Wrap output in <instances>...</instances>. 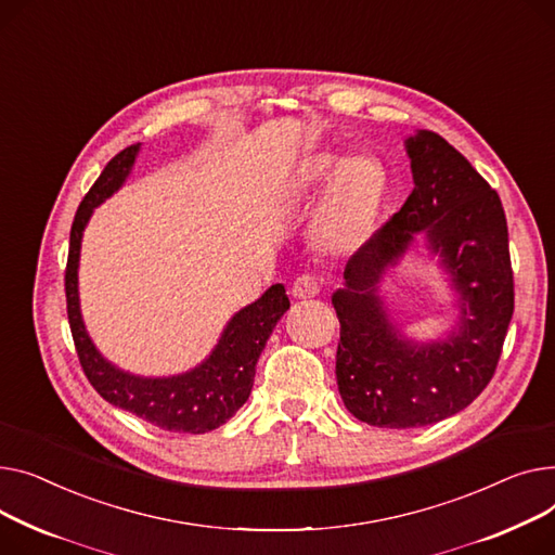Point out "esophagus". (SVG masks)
I'll return each instance as SVG.
<instances>
[{
    "label": "esophagus",
    "mask_w": 555,
    "mask_h": 555,
    "mask_svg": "<svg viewBox=\"0 0 555 555\" xmlns=\"http://www.w3.org/2000/svg\"><path fill=\"white\" fill-rule=\"evenodd\" d=\"M320 293V282H318V278H313V275H300V278H296L293 280V284H291V296L293 298H298V300H307V298H315Z\"/></svg>",
    "instance_id": "34e87169"
}]
</instances>
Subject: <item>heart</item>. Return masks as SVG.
<instances>
[{
	"instance_id": "heart-1",
	"label": "heart",
	"mask_w": 555,
	"mask_h": 555,
	"mask_svg": "<svg viewBox=\"0 0 555 555\" xmlns=\"http://www.w3.org/2000/svg\"><path fill=\"white\" fill-rule=\"evenodd\" d=\"M322 197L311 219L313 246L332 257L361 250L374 235L387 199V172L380 160L365 152L340 154L315 150L296 160L284 181L293 202Z\"/></svg>"
}]
</instances>
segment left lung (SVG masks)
<instances>
[{
    "mask_svg": "<svg viewBox=\"0 0 555 555\" xmlns=\"http://www.w3.org/2000/svg\"><path fill=\"white\" fill-rule=\"evenodd\" d=\"M414 190L403 208L351 255L332 305L340 320L336 380L345 408L370 426H433L468 408L493 378L513 315L508 228L498 192L446 139H405ZM440 257L455 293V327L414 341L379 296L415 240Z\"/></svg>",
    "mask_w": 555,
    "mask_h": 555,
    "instance_id": "obj_1",
    "label": "left lung"
}]
</instances>
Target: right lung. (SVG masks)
<instances>
[{
  "instance_id": "add662e5",
  "label": "right lung",
  "mask_w": 555,
  "mask_h": 555,
  "mask_svg": "<svg viewBox=\"0 0 555 555\" xmlns=\"http://www.w3.org/2000/svg\"><path fill=\"white\" fill-rule=\"evenodd\" d=\"M139 152L141 143L129 145L116 154L85 194L76 212L69 240L67 273H64L72 334L80 365L95 392L105 401L137 414L160 430L204 435L219 428L248 401L257 358L267 347L278 320L286 313L291 302L284 286L273 284L262 293V298L246 305L228 320L210 356L183 374L139 376L107 361L93 345L80 311V246L93 210L122 188L134 168Z\"/></svg>"
}]
</instances>
